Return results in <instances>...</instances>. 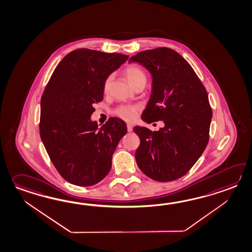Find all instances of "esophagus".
<instances>
[{"instance_id":"esophagus-1","label":"esophagus","mask_w":252,"mask_h":252,"mask_svg":"<svg viewBox=\"0 0 252 252\" xmlns=\"http://www.w3.org/2000/svg\"><path fill=\"white\" fill-rule=\"evenodd\" d=\"M126 126H127V131H128V132H132V131H133V126H132V125L127 124Z\"/></svg>"}]
</instances>
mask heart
Here are the masks:
<instances>
[{
    "label": "heart",
    "instance_id": "1",
    "mask_svg": "<svg viewBox=\"0 0 252 252\" xmlns=\"http://www.w3.org/2000/svg\"><path fill=\"white\" fill-rule=\"evenodd\" d=\"M124 75L127 79L129 84L132 87H134L141 82H146V76L143 69H141L138 66L135 65H130L127 66L124 69ZM110 81H111V77H107L104 81V91L107 92L109 90L110 86ZM136 114V108L133 106H121L118 107L116 110V115L122 118L126 121H132L135 118Z\"/></svg>",
    "mask_w": 252,
    "mask_h": 252
}]
</instances>
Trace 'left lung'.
<instances>
[{
	"label": "left lung",
	"instance_id": "1",
	"mask_svg": "<svg viewBox=\"0 0 252 252\" xmlns=\"http://www.w3.org/2000/svg\"><path fill=\"white\" fill-rule=\"evenodd\" d=\"M152 77V92L142 119L162 120L158 131L134 126L140 146L135 160L140 170L158 182L179 179L206 148L213 118L208 94L194 70L169 48L141 51L131 57Z\"/></svg>",
	"mask_w": 252,
	"mask_h": 252
}]
</instances>
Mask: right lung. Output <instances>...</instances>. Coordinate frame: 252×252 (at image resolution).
I'll list each match as a JSON object with an SVG mask.
<instances>
[{
  "label": "right lung",
  "instance_id": "obj_1",
  "mask_svg": "<svg viewBox=\"0 0 252 252\" xmlns=\"http://www.w3.org/2000/svg\"><path fill=\"white\" fill-rule=\"evenodd\" d=\"M128 55L80 49L59 63L40 100L39 134L64 179L78 186L99 183L109 173L119 141L127 132L122 119L102 126L91 120L103 100L104 81Z\"/></svg>",
  "mask_w": 252,
  "mask_h": 252
}]
</instances>
